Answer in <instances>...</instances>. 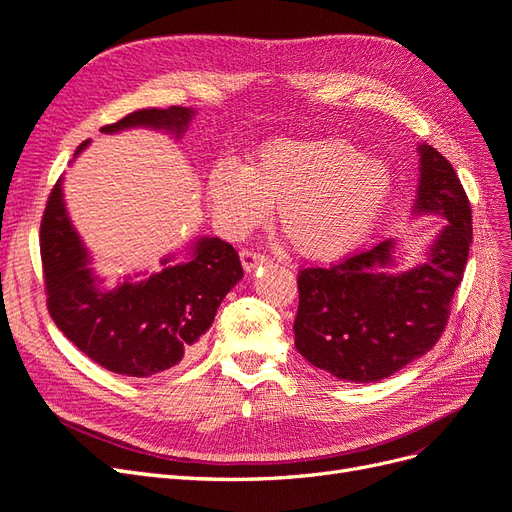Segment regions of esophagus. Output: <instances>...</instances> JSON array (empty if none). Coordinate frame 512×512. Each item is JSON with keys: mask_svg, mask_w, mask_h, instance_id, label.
Returning <instances> with one entry per match:
<instances>
[{"mask_svg": "<svg viewBox=\"0 0 512 512\" xmlns=\"http://www.w3.org/2000/svg\"><path fill=\"white\" fill-rule=\"evenodd\" d=\"M267 256L254 250H241V265L245 271H254L258 265H265Z\"/></svg>", "mask_w": 512, "mask_h": 512, "instance_id": "34e87169", "label": "esophagus"}]
</instances>
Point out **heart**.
<instances>
[{
	"label": "heart",
	"mask_w": 512,
	"mask_h": 512,
	"mask_svg": "<svg viewBox=\"0 0 512 512\" xmlns=\"http://www.w3.org/2000/svg\"><path fill=\"white\" fill-rule=\"evenodd\" d=\"M389 192V168L344 138H282L260 147L245 168L215 164L207 181L213 218L226 235H245L277 205V224L309 260L352 252Z\"/></svg>",
	"instance_id": "heart-1"
}]
</instances>
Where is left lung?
<instances>
[{
  "mask_svg": "<svg viewBox=\"0 0 512 512\" xmlns=\"http://www.w3.org/2000/svg\"><path fill=\"white\" fill-rule=\"evenodd\" d=\"M416 213H440L446 226L427 260L397 267L395 241H382L337 265L299 273L294 346L318 369L346 382H378L429 352L448 322L472 243L466 190L440 151L418 145Z\"/></svg>",
  "mask_w": 512,
  "mask_h": 512,
  "instance_id": "left-lung-1",
  "label": "left lung"
}]
</instances>
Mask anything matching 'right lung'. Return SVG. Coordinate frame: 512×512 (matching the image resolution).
Instances as JSON below:
<instances>
[{
    "instance_id": "obj_1",
    "label": "right lung",
    "mask_w": 512,
    "mask_h": 512,
    "mask_svg": "<svg viewBox=\"0 0 512 512\" xmlns=\"http://www.w3.org/2000/svg\"><path fill=\"white\" fill-rule=\"evenodd\" d=\"M194 111L183 106L141 108L102 132L128 128L166 130L177 138ZM89 145L85 141L76 156ZM46 305L59 331L91 361L121 376L147 378L196 354L230 288L243 277L239 254L218 237H203L179 265H168L141 282L104 288L89 267L81 237L70 224L61 179L46 200L40 224ZM136 277V275H134Z\"/></svg>"
}]
</instances>
